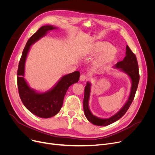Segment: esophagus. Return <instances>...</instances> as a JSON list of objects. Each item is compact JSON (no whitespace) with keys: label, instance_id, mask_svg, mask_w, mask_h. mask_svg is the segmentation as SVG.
I'll return each mask as SVG.
<instances>
[{"label":"esophagus","instance_id":"1","mask_svg":"<svg viewBox=\"0 0 155 155\" xmlns=\"http://www.w3.org/2000/svg\"><path fill=\"white\" fill-rule=\"evenodd\" d=\"M88 78V77L87 75H85V74H82L80 75V80L82 81V82H84V81L86 80Z\"/></svg>","mask_w":155,"mask_h":155}]
</instances>
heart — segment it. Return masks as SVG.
<instances>
[{"label":"heart","instance_id":"1","mask_svg":"<svg viewBox=\"0 0 155 155\" xmlns=\"http://www.w3.org/2000/svg\"><path fill=\"white\" fill-rule=\"evenodd\" d=\"M109 47L110 45L109 43H98L95 47V49L94 50V54H99L104 51L100 55L99 58L97 60L96 64L98 67H102L104 65L110 63L114 59L116 54V48L112 46L109 48Z\"/></svg>","mask_w":155,"mask_h":155}]
</instances>
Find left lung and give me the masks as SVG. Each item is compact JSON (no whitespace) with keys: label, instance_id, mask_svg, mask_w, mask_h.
I'll list each match as a JSON object with an SVG mask.
<instances>
[{"label":"left lung","instance_id":"obj_1","mask_svg":"<svg viewBox=\"0 0 155 155\" xmlns=\"http://www.w3.org/2000/svg\"><path fill=\"white\" fill-rule=\"evenodd\" d=\"M126 56L124 57V60L123 61L117 62L115 67L127 73L131 79L132 86L131 92H130V95L127 102L124 105V107L116 114L114 115L108 119H101L94 116L88 107V100L89 96H90L91 85L89 82H87V85L85 86L84 99V110L85 116L88 120L94 125L105 126L117 121L125 114L134 100L138 86V83H139L140 81L139 68H138V63L136 55L131 50V49L129 48L127 45L126 46Z\"/></svg>","mask_w":155,"mask_h":155}]
</instances>
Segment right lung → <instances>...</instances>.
Instances as JSON below:
<instances>
[{
  "instance_id": "add662e5",
  "label": "right lung",
  "mask_w": 155,
  "mask_h": 155,
  "mask_svg": "<svg viewBox=\"0 0 155 155\" xmlns=\"http://www.w3.org/2000/svg\"><path fill=\"white\" fill-rule=\"evenodd\" d=\"M54 29L56 28L52 26H44L30 37L22 51L17 72L18 91L22 102L31 113L41 118H50L59 112L68 88L72 84L78 82L80 77L78 71L71 73L63 76L51 91L41 94L31 89L23 77L24 64L30 46L44 36L47 32Z\"/></svg>"
}]
</instances>
